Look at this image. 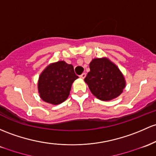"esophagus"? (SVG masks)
I'll list each match as a JSON object with an SVG mask.
<instances>
[{
    "label": "esophagus",
    "instance_id": "34e87169",
    "mask_svg": "<svg viewBox=\"0 0 156 156\" xmlns=\"http://www.w3.org/2000/svg\"><path fill=\"white\" fill-rule=\"evenodd\" d=\"M85 77H86V73H82V74L80 75V78H82V79H83Z\"/></svg>",
    "mask_w": 156,
    "mask_h": 156
}]
</instances>
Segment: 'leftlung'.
I'll return each mask as SVG.
<instances>
[{"label":"left lung","instance_id":"8db88e82","mask_svg":"<svg viewBox=\"0 0 156 156\" xmlns=\"http://www.w3.org/2000/svg\"><path fill=\"white\" fill-rule=\"evenodd\" d=\"M90 71L84 78L90 91L101 101L117 98L125 87L124 78L120 70L107 58L93 59Z\"/></svg>","mask_w":156,"mask_h":156}]
</instances>
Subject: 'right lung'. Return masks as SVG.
I'll list each match as a JSON object with an SVG mask.
<instances>
[{
    "instance_id": "right-lung-1",
    "label": "right lung",
    "mask_w": 156,
    "mask_h": 156,
    "mask_svg": "<svg viewBox=\"0 0 156 156\" xmlns=\"http://www.w3.org/2000/svg\"><path fill=\"white\" fill-rule=\"evenodd\" d=\"M78 78L73 65L64 61L50 64L39 77L41 98L44 101L55 105L62 103L69 96L72 83Z\"/></svg>"
}]
</instances>
